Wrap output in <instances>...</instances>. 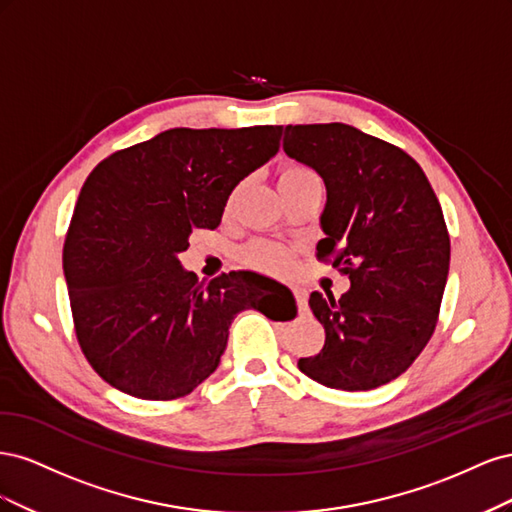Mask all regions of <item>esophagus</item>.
<instances>
[{"mask_svg":"<svg viewBox=\"0 0 512 512\" xmlns=\"http://www.w3.org/2000/svg\"><path fill=\"white\" fill-rule=\"evenodd\" d=\"M292 292H294V299H297L299 309H301V312H305V309H307V290L305 288H292Z\"/></svg>","mask_w":512,"mask_h":512,"instance_id":"esophagus-1","label":"esophagus"}]
</instances>
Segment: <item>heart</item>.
Wrapping results in <instances>:
<instances>
[{
  "mask_svg": "<svg viewBox=\"0 0 512 512\" xmlns=\"http://www.w3.org/2000/svg\"><path fill=\"white\" fill-rule=\"evenodd\" d=\"M305 181H318V175L312 168H307L303 164H286L280 170L277 185H280V188H288V185H299ZM239 260L243 265L252 267L256 271L284 275L292 269L294 256L284 245H277L271 241H252L239 252Z\"/></svg>",
  "mask_w": 512,
  "mask_h": 512,
  "instance_id": "heart-1",
  "label": "heart"
}]
</instances>
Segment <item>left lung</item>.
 <instances>
[{"instance_id": "left-lung-1", "label": "left lung", "mask_w": 512, "mask_h": 512, "mask_svg": "<svg viewBox=\"0 0 512 512\" xmlns=\"http://www.w3.org/2000/svg\"><path fill=\"white\" fill-rule=\"evenodd\" d=\"M284 151L327 185L316 250L350 280L339 299L312 292L327 339L297 365L329 389H378L404 374L438 324L451 262L438 196L406 151L346 123L286 126Z\"/></svg>"}]
</instances>
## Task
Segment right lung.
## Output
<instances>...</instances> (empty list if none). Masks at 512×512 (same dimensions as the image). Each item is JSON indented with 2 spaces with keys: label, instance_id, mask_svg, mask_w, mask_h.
I'll list each match as a JSON object with an SVG mask.
<instances>
[{
  "label": "right lung",
  "instance_id": "obj_1",
  "mask_svg": "<svg viewBox=\"0 0 512 512\" xmlns=\"http://www.w3.org/2000/svg\"><path fill=\"white\" fill-rule=\"evenodd\" d=\"M280 138L282 126L173 128L91 170L66 235L64 273L76 339L117 391L153 401L188 395L218 369L239 312L254 307L277 320L256 301L250 271L203 284L179 254L192 230L220 226L230 192L280 151ZM273 284L294 318L290 290Z\"/></svg>",
  "mask_w": 512,
  "mask_h": 512
}]
</instances>
